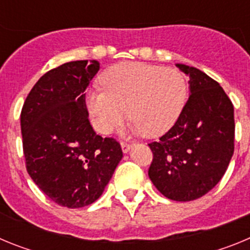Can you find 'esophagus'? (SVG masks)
<instances>
[{"label":"esophagus","mask_w":250,"mask_h":250,"mask_svg":"<svg viewBox=\"0 0 250 250\" xmlns=\"http://www.w3.org/2000/svg\"><path fill=\"white\" fill-rule=\"evenodd\" d=\"M131 147H132L131 144H129V143H125V141H121V149H123L124 152H129Z\"/></svg>","instance_id":"34e87169"}]
</instances>
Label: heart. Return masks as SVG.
<instances>
[{
    "label": "heart",
    "mask_w": 250,
    "mask_h": 250,
    "mask_svg": "<svg viewBox=\"0 0 250 250\" xmlns=\"http://www.w3.org/2000/svg\"><path fill=\"white\" fill-rule=\"evenodd\" d=\"M104 90L89 91L86 105L94 126L109 134L126 109L130 127L145 138L163 135L175 124L187 99V81L178 68L121 62L101 76Z\"/></svg>",
    "instance_id": "1"
}]
</instances>
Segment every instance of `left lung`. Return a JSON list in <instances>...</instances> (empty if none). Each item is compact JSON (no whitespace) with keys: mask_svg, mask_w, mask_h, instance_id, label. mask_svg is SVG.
<instances>
[{"mask_svg":"<svg viewBox=\"0 0 250 250\" xmlns=\"http://www.w3.org/2000/svg\"><path fill=\"white\" fill-rule=\"evenodd\" d=\"M190 95L174 126L150 143L149 178L167 199L190 202L210 191L234 152V107L222 86L203 71L176 63Z\"/></svg>","mask_w":250,"mask_h":250,"instance_id":"left-lung-1","label":"left lung"}]
</instances>
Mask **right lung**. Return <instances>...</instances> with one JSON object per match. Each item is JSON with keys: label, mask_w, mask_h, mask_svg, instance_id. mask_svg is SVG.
<instances>
[{"label": "right lung", "mask_w": 250, "mask_h": 250, "mask_svg": "<svg viewBox=\"0 0 250 250\" xmlns=\"http://www.w3.org/2000/svg\"><path fill=\"white\" fill-rule=\"evenodd\" d=\"M99 68L96 60L52 68L35 83L21 111L28 175L70 209L98 200L123 158L118 141L101 138L90 125L85 90Z\"/></svg>", "instance_id": "1"}]
</instances>
